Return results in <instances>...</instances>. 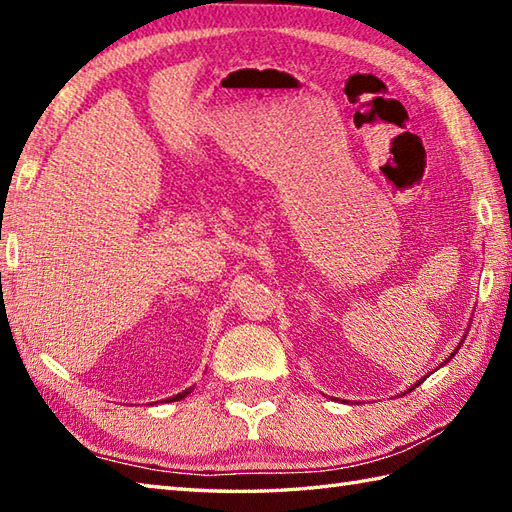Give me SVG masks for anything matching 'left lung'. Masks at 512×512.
I'll return each mask as SVG.
<instances>
[{
    "label": "left lung",
    "instance_id": "left-lung-1",
    "mask_svg": "<svg viewBox=\"0 0 512 512\" xmlns=\"http://www.w3.org/2000/svg\"><path fill=\"white\" fill-rule=\"evenodd\" d=\"M458 350H460V345H458ZM458 350H455V352H458ZM455 352H453V354H451V356H455ZM451 356H449V361H451ZM422 380H424V378H422ZM422 380H418V383H416V385H413V387H411V389H416V387H418V385H420V383H422ZM411 389H409V391H411Z\"/></svg>",
    "mask_w": 512,
    "mask_h": 512
}]
</instances>
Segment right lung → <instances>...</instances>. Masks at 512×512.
<instances>
[{
  "label": "right lung",
  "mask_w": 512,
  "mask_h": 512,
  "mask_svg": "<svg viewBox=\"0 0 512 512\" xmlns=\"http://www.w3.org/2000/svg\"><path fill=\"white\" fill-rule=\"evenodd\" d=\"M191 394V387L189 389H184L182 394H176V396H171V398H167V402H176V400H182L184 396H189Z\"/></svg>",
  "instance_id": "1"
}]
</instances>
